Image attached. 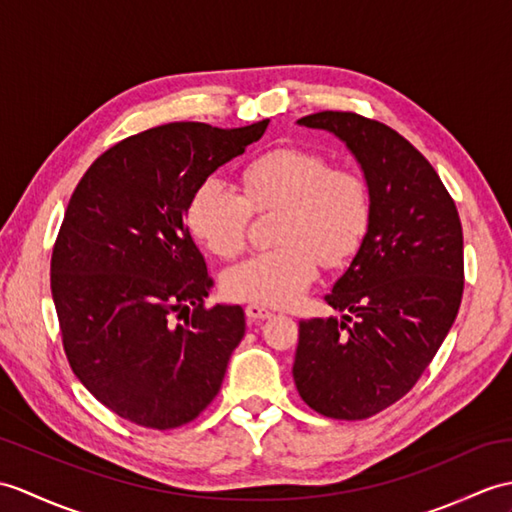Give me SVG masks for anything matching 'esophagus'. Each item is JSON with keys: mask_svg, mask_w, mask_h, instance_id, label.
Here are the masks:
<instances>
[{"mask_svg": "<svg viewBox=\"0 0 512 512\" xmlns=\"http://www.w3.org/2000/svg\"><path fill=\"white\" fill-rule=\"evenodd\" d=\"M244 312H246L248 320H266V318L272 316V312L266 310V307H261V305H246Z\"/></svg>", "mask_w": 512, "mask_h": 512, "instance_id": "obj_1", "label": "esophagus"}]
</instances>
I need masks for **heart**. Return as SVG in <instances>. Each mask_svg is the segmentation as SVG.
<instances>
[{
    "instance_id": "heart-1",
    "label": "heart",
    "mask_w": 512,
    "mask_h": 512,
    "mask_svg": "<svg viewBox=\"0 0 512 512\" xmlns=\"http://www.w3.org/2000/svg\"><path fill=\"white\" fill-rule=\"evenodd\" d=\"M277 246L224 272L229 299L285 307L316 279L318 261L338 268L358 253L371 224V194L364 178L329 165L314 150L279 146L244 163L240 192L207 176L187 200L185 220L211 255L231 259L244 251L253 213H270Z\"/></svg>"
}]
</instances>
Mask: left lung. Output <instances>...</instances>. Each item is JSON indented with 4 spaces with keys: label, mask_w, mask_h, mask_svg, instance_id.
<instances>
[{
    "label": "left lung",
    "mask_w": 512,
    "mask_h": 512,
    "mask_svg": "<svg viewBox=\"0 0 512 512\" xmlns=\"http://www.w3.org/2000/svg\"><path fill=\"white\" fill-rule=\"evenodd\" d=\"M299 124L338 135L360 161L371 224L325 301L299 323L294 384L329 419L362 421L408 395L454 325L465 290L462 224L432 163L390 126L351 111Z\"/></svg>",
    "instance_id": "1"
}]
</instances>
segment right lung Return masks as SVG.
Segmentation results:
<instances>
[{
	"label": "right lung",
	"instance_id": "1",
	"mask_svg": "<svg viewBox=\"0 0 512 512\" xmlns=\"http://www.w3.org/2000/svg\"><path fill=\"white\" fill-rule=\"evenodd\" d=\"M268 122L148 128L100 154L71 194L52 251V299L71 371L117 417L174 430L218 397L246 320L240 305H205L211 279L185 207Z\"/></svg>",
	"mask_w": 512,
	"mask_h": 512
}]
</instances>
